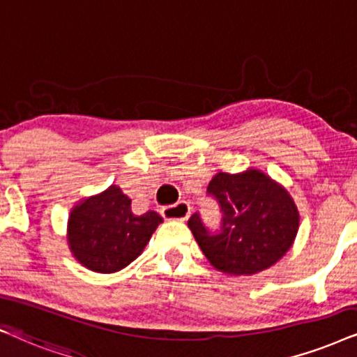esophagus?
I'll use <instances>...</instances> for the list:
<instances>
[{
  "mask_svg": "<svg viewBox=\"0 0 357 357\" xmlns=\"http://www.w3.org/2000/svg\"><path fill=\"white\" fill-rule=\"evenodd\" d=\"M191 214V207H189L188 202L179 201L173 206H166L161 209V215L165 219H176V220H186Z\"/></svg>",
  "mask_w": 357,
  "mask_h": 357,
  "instance_id": "obj_1",
  "label": "esophagus"
}]
</instances>
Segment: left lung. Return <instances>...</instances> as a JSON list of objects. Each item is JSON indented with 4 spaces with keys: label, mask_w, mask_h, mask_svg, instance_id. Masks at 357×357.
Masks as SVG:
<instances>
[{
    "label": "left lung",
    "mask_w": 357,
    "mask_h": 357,
    "mask_svg": "<svg viewBox=\"0 0 357 357\" xmlns=\"http://www.w3.org/2000/svg\"><path fill=\"white\" fill-rule=\"evenodd\" d=\"M207 192L222 211L220 232L211 234L197 214L191 215L188 227L215 270L231 277L255 275L290 250L300 227L298 207L285 186L264 171H219Z\"/></svg>",
    "instance_id": "left-lung-1"
}]
</instances>
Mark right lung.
Wrapping results in <instances>:
<instances>
[{"mask_svg": "<svg viewBox=\"0 0 357 357\" xmlns=\"http://www.w3.org/2000/svg\"><path fill=\"white\" fill-rule=\"evenodd\" d=\"M163 222L155 211L135 214L132 199L115 184L72 207L67 245L74 259L97 273H114L142 255Z\"/></svg>", "mask_w": 357, "mask_h": 357, "instance_id": "right-lung-1", "label": "right lung"}]
</instances>
